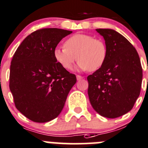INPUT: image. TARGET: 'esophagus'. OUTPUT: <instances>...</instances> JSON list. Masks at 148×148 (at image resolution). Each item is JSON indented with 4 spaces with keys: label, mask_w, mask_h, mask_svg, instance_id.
I'll list each match as a JSON object with an SVG mask.
<instances>
[{
    "label": "esophagus",
    "mask_w": 148,
    "mask_h": 148,
    "mask_svg": "<svg viewBox=\"0 0 148 148\" xmlns=\"http://www.w3.org/2000/svg\"><path fill=\"white\" fill-rule=\"evenodd\" d=\"M82 78H83V77H82V76H80V75H77V79L78 80V81H79V80H81Z\"/></svg>",
    "instance_id": "esophagus-1"
}]
</instances>
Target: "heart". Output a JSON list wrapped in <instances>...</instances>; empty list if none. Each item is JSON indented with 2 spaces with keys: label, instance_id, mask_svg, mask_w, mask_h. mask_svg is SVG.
<instances>
[{
  "label": "heart",
  "instance_id": "1",
  "mask_svg": "<svg viewBox=\"0 0 148 148\" xmlns=\"http://www.w3.org/2000/svg\"><path fill=\"white\" fill-rule=\"evenodd\" d=\"M65 48L57 47L53 56L65 69H71L76 60L77 68L81 71H93L103 66L107 58V48L101 40L85 34H76L66 40Z\"/></svg>",
  "mask_w": 148,
  "mask_h": 148
}]
</instances>
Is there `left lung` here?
<instances>
[{
    "label": "left lung",
    "mask_w": 148,
    "mask_h": 148,
    "mask_svg": "<svg viewBox=\"0 0 148 148\" xmlns=\"http://www.w3.org/2000/svg\"><path fill=\"white\" fill-rule=\"evenodd\" d=\"M107 48L106 62L87 77L88 96L97 114L109 119L121 116L134 106L141 90L143 69L135 48L111 29H96Z\"/></svg>",
    "instance_id": "left-lung-1"
}]
</instances>
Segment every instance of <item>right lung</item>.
Listing matches in <instances>:
<instances>
[{"instance_id":"obj_1","label":"right lung","mask_w":148,"mask_h":148,"mask_svg":"<svg viewBox=\"0 0 148 148\" xmlns=\"http://www.w3.org/2000/svg\"><path fill=\"white\" fill-rule=\"evenodd\" d=\"M71 31L58 28L37 30L16 51L10 67L9 87L16 108L31 121L45 123L56 118L77 82L56 62L53 51Z\"/></svg>"}]
</instances>
